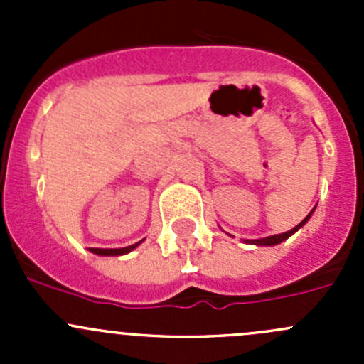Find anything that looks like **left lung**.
I'll return each mask as SVG.
<instances>
[{"label": "left lung", "instance_id": "obj_1", "mask_svg": "<svg viewBox=\"0 0 364 364\" xmlns=\"http://www.w3.org/2000/svg\"><path fill=\"white\" fill-rule=\"evenodd\" d=\"M314 209H315V208H314ZM314 209H311V211L308 213V215H306V218H304L303 222H301V223H297V225L294 227V229L287 230V232H284V234H274V236H267V237H262V240H245V243H250V245H259V247H273V245H278V243H282V241L289 240V237H291L292 234L297 232V230H299L301 227H303L304 223H306L308 220H310V216H311V213H314Z\"/></svg>", "mask_w": 364, "mask_h": 364}]
</instances>
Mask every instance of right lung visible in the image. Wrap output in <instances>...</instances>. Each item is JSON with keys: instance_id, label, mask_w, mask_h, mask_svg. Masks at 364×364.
<instances>
[{"instance_id": "1", "label": "right lung", "mask_w": 364, "mask_h": 364, "mask_svg": "<svg viewBox=\"0 0 364 364\" xmlns=\"http://www.w3.org/2000/svg\"><path fill=\"white\" fill-rule=\"evenodd\" d=\"M142 241H144V240H142ZM142 241H139V243L130 245V247H124V248H90V250L93 253H97V255H105V257L124 255V253H128V252L134 250V248H137L139 245L142 243Z\"/></svg>"}]
</instances>
